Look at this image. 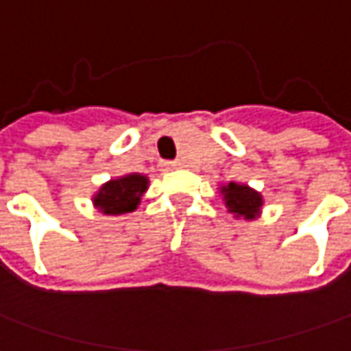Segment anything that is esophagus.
Here are the masks:
<instances>
[{
	"label": "esophagus",
	"instance_id": "obj_1",
	"mask_svg": "<svg viewBox=\"0 0 351 351\" xmlns=\"http://www.w3.org/2000/svg\"><path fill=\"white\" fill-rule=\"evenodd\" d=\"M163 169L165 171H173V169H178V163L176 161H167V163H163Z\"/></svg>",
	"mask_w": 351,
	"mask_h": 351
}]
</instances>
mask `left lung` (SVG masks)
<instances>
[{"label": "left lung", "instance_id": "1", "mask_svg": "<svg viewBox=\"0 0 351 351\" xmlns=\"http://www.w3.org/2000/svg\"><path fill=\"white\" fill-rule=\"evenodd\" d=\"M221 192L225 194V206L231 213H237L239 217L245 219H254L258 215V210L262 208V196L252 188L229 182V186L221 188Z\"/></svg>", "mask_w": 351, "mask_h": 351}]
</instances>
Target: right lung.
Segmentation results:
<instances>
[{
  "instance_id": "add662e5",
  "label": "right lung",
  "mask_w": 351,
  "mask_h": 351,
  "mask_svg": "<svg viewBox=\"0 0 351 351\" xmlns=\"http://www.w3.org/2000/svg\"><path fill=\"white\" fill-rule=\"evenodd\" d=\"M147 190V178L141 175H128L106 182L95 196V206L106 215L134 212L141 194Z\"/></svg>"
}]
</instances>
